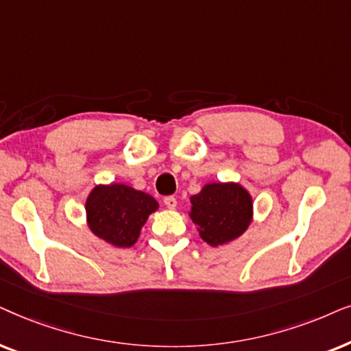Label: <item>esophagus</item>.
<instances>
[{"label": "esophagus", "mask_w": 351, "mask_h": 351, "mask_svg": "<svg viewBox=\"0 0 351 351\" xmlns=\"http://www.w3.org/2000/svg\"><path fill=\"white\" fill-rule=\"evenodd\" d=\"M163 204H165V207H167V208L173 210V208L176 207V199L173 197V195H168V197L163 199Z\"/></svg>", "instance_id": "1"}]
</instances>
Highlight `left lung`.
Masks as SVG:
<instances>
[{"instance_id":"8db88e82","label":"left lung","mask_w":351,"mask_h":351,"mask_svg":"<svg viewBox=\"0 0 351 351\" xmlns=\"http://www.w3.org/2000/svg\"><path fill=\"white\" fill-rule=\"evenodd\" d=\"M189 218L210 247L226 245L247 231L254 221V200L239 183H207L191 195Z\"/></svg>"}]
</instances>
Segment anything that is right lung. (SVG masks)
Wrapping results in <instances>:
<instances>
[{
	"label": "right lung",
	"mask_w": 351,
	"mask_h": 351,
	"mask_svg": "<svg viewBox=\"0 0 351 351\" xmlns=\"http://www.w3.org/2000/svg\"><path fill=\"white\" fill-rule=\"evenodd\" d=\"M157 210L152 195L123 183L96 184L85 202L90 231L117 249L136 244L149 215Z\"/></svg>",
	"instance_id": "obj_1"
}]
</instances>
